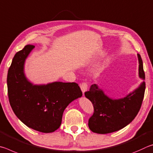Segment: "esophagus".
Listing matches in <instances>:
<instances>
[{
    "mask_svg": "<svg viewBox=\"0 0 153 153\" xmlns=\"http://www.w3.org/2000/svg\"><path fill=\"white\" fill-rule=\"evenodd\" d=\"M80 87H81V91H82V93H84L87 90L88 84L87 83V82H82V83L80 85Z\"/></svg>",
    "mask_w": 153,
    "mask_h": 153,
    "instance_id": "esophagus-1",
    "label": "esophagus"
}]
</instances>
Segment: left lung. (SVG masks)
I'll return each instance as SVG.
<instances>
[{"label":"left lung","instance_id":"1","mask_svg":"<svg viewBox=\"0 0 153 153\" xmlns=\"http://www.w3.org/2000/svg\"><path fill=\"white\" fill-rule=\"evenodd\" d=\"M139 76L144 80L145 74L140 55L138 53ZM144 81L126 97L113 100L108 97L97 85H92L89 91L85 93V97L91 101L94 108L93 116L89 120V128L97 134L116 132L126 126L135 118L141 108L144 91Z\"/></svg>","mask_w":153,"mask_h":153}]
</instances>
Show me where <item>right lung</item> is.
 <instances>
[{
    "mask_svg": "<svg viewBox=\"0 0 153 153\" xmlns=\"http://www.w3.org/2000/svg\"><path fill=\"white\" fill-rule=\"evenodd\" d=\"M34 47L27 45L15 53L8 71V96L13 111L27 126L41 132H53L61 125L64 109L82 93L76 82L34 85L28 81L24 63Z\"/></svg>",
    "mask_w": 153,
    "mask_h": 153,
    "instance_id": "right-lung-1",
    "label": "right lung"
}]
</instances>
